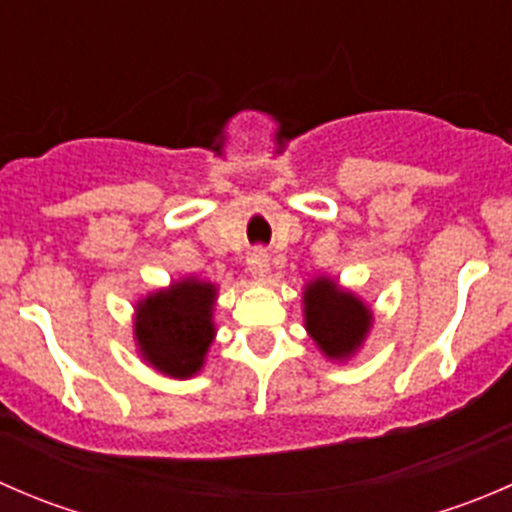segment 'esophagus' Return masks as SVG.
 I'll list each match as a JSON object with an SVG mask.
<instances>
[{"mask_svg":"<svg viewBox=\"0 0 512 512\" xmlns=\"http://www.w3.org/2000/svg\"><path fill=\"white\" fill-rule=\"evenodd\" d=\"M247 270L255 280H265L270 275V257H267L265 250H255L250 257H247Z\"/></svg>","mask_w":512,"mask_h":512,"instance_id":"1","label":"esophagus"}]
</instances>
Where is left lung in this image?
Here are the masks:
<instances>
[{
	"mask_svg": "<svg viewBox=\"0 0 512 512\" xmlns=\"http://www.w3.org/2000/svg\"><path fill=\"white\" fill-rule=\"evenodd\" d=\"M304 329L329 361L356 356L374 327V309L329 275H317L302 289Z\"/></svg>",
	"mask_w": 512,
	"mask_h": 512,
	"instance_id": "obj_1",
	"label": "left lung"
}]
</instances>
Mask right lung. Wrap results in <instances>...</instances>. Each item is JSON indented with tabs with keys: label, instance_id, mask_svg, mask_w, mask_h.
I'll return each mask as SVG.
<instances>
[{
	"label": "right lung",
	"instance_id": "1",
	"mask_svg": "<svg viewBox=\"0 0 512 512\" xmlns=\"http://www.w3.org/2000/svg\"><path fill=\"white\" fill-rule=\"evenodd\" d=\"M218 285L185 275L141 297L133 307V342L148 366L170 379L203 371L215 342Z\"/></svg>",
	"mask_w": 512,
	"mask_h": 512
}]
</instances>
